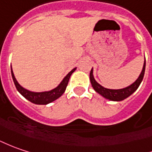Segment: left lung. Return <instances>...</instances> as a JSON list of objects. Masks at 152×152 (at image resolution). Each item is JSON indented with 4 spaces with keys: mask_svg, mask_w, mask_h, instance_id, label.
Masks as SVG:
<instances>
[{
    "mask_svg": "<svg viewBox=\"0 0 152 152\" xmlns=\"http://www.w3.org/2000/svg\"><path fill=\"white\" fill-rule=\"evenodd\" d=\"M145 70V61L144 63L143 70H142L140 75L137 79V80L131 86L123 88V89H120V90H111V89H106V88L102 87V86L99 85L94 79L92 69L91 70V72H90V80H91V86H92L93 89L97 93L102 95L103 97H105L109 100H111V101H121V100H124L126 97H128L130 95H132L133 92L138 89L140 83L142 82V80H143V78H144Z\"/></svg>",
    "mask_w": 152,
    "mask_h": 152,
    "instance_id": "left-lung-1",
    "label": "left lung"
}]
</instances>
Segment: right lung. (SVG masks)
<instances>
[{
	"mask_svg": "<svg viewBox=\"0 0 152 152\" xmlns=\"http://www.w3.org/2000/svg\"><path fill=\"white\" fill-rule=\"evenodd\" d=\"M75 69L76 68H73L72 71L65 77L63 80L61 82V84L56 88L51 90L50 91H43V92H32V91H28L26 89L23 88L18 83V81L16 80L12 69L11 72L12 80L14 82L15 86L17 88L18 91L24 97H26L27 100H29L30 102H33L35 104H48L50 102L56 100L57 98H59L64 93L65 90H66V88L67 86L69 79H70V76H71V74H72V72L75 71Z\"/></svg>",
	"mask_w": 152,
	"mask_h": 152,
	"instance_id": "1",
	"label": "right lung"
}]
</instances>
